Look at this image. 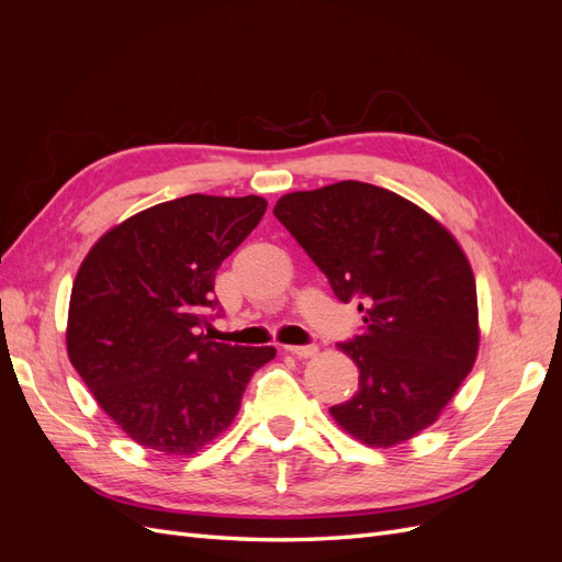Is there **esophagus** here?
I'll return each mask as SVG.
<instances>
[{"label":"esophagus","mask_w":562,"mask_h":562,"mask_svg":"<svg viewBox=\"0 0 562 562\" xmlns=\"http://www.w3.org/2000/svg\"><path fill=\"white\" fill-rule=\"evenodd\" d=\"M288 353H293L295 359H312V356H316V347L314 345H304V347H285Z\"/></svg>","instance_id":"1"}]
</instances>
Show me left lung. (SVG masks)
I'll return each mask as SVG.
<instances>
[{
	"instance_id": "left-lung-1",
	"label": "left lung",
	"mask_w": 562,
	"mask_h": 562,
	"mask_svg": "<svg viewBox=\"0 0 562 562\" xmlns=\"http://www.w3.org/2000/svg\"><path fill=\"white\" fill-rule=\"evenodd\" d=\"M274 215L339 300H361L366 328L339 345L359 368V391L330 407L337 427L370 448L431 427L479 356L462 246L417 203L359 180L283 194Z\"/></svg>"
}]
</instances>
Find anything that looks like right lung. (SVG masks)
Wrapping results in <instances>:
<instances>
[{"label": "right lung", "instance_id": "right-lung-1", "mask_svg": "<svg viewBox=\"0 0 562 562\" xmlns=\"http://www.w3.org/2000/svg\"><path fill=\"white\" fill-rule=\"evenodd\" d=\"M262 196L190 194L108 229L83 258L67 312V356L135 443L194 454L227 431L274 347L213 342L215 271L258 227Z\"/></svg>", "mask_w": 562, "mask_h": 562}]
</instances>
